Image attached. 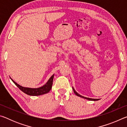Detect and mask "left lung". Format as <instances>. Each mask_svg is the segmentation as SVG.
I'll use <instances>...</instances> for the list:
<instances>
[{
    "label": "left lung",
    "instance_id": "left-lung-1",
    "mask_svg": "<svg viewBox=\"0 0 127 127\" xmlns=\"http://www.w3.org/2000/svg\"><path fill=\"white\" fill-rule=\"evenodd\" d=\"M72 89H73V91H74V94H76L77 96H79V97H82V98H85V99H87V100H91V101H97V100H99V99H95V98H88V97H84V96H81V95H79V94H78V93H77V92L76 91H75V90L74 89V88H73V87H72Z\"/></svg>",
    "mask_w": 127,
    "mask_h": 127
}]
</instances>
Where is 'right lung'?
Masks as SVG:
<instances>
[{
  "instance_id": "right-lung-1",
  "label": "right lung",
  "mask_w": 127,
  "mask_h": 127,
  "mask_svg": "<svg viewBox=\"0 0 127 127\" xmlns=\"http://www.w3.org/2000/svg\"><path fill=\"white\" fill-rule=\"evenodd\" d=\"M54 75V74H53V76L49 78L48 81L47 82V83L45 85H44V86H42V87H40L39 88H36V89H32V88L22 87L20 85L17 84L16 82H14L12 78L11 79L12 81L13 82L14 84L20 89V90H21L22 92H24V93L26 94L27 95H29L30 96H38L48 93V92L50 91L53 85Z\"/></svg>"
}]
</instances>
